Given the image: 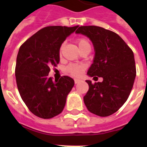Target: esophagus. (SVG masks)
I'll list each match as a JSON object with an SVG mask.
<instances>
[{"label":"esophagus","mask_w":147,"mask_h":147,"mask_svg":"<svg viewBox=\"0 0 147 147\" xmlns=\"http://www.w3.org/2000/svg\"><path fill=\"white\" fill-rule=\"evenodd\" d=\"M74 81H75V84H77V83H78L80 82V80H79V79H77V78L74 79Z\"/></svg>","instance_id":"1"}]
</instances>
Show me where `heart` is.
<instances>
[{
  "instance_id": "obj_1",
  "label": "heart",
  "mask_w": 147,
  "mask_h": 147,
  "mask_svg": "<svg viewBox=\"0 0 147 147\" xmlns=\"http://www.w3.org/2000/svg\"><path fill=\"white\" fill-rule=\"evenodd\" d=\"M76 42L78 44V47H79V49L82 50V49L85 48L87 47H90L89 42L88 41L87 39L83 37H79L76 40ZM64 43H62L59 47V55L62 54V49L64 48ZM66 71L68 73H69L70 75L73 76H79L82 75V73L83 72V71L85 70V65H78V64H69L68 66L66 67Z\"/></svg>"
}]
</instances>
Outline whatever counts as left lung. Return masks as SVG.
Listing matches in <instances>:
<instances>
[{
  "instance_id": "8db88e82",
  "label": "left lung",
  "mask_w": 147,
  "mask_h": 147,
  "mask_svg": "<svg viewBox=\"0 0 147 147\" xmlns=\"http://www.w3.org/2000/svg\"><path fill=\"white\" fill-rule=\"evenodd\" d=\"M76 33L87 36L94 45L95 55L88 75L103 78L102 82L86 81L85 106L98 116H110L123 106L132 90L137 74L134 53L120 36L103 27L82 26Z\"/></svg>"
}]
</instances>
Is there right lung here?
<instances>
[{"instance_id":"1","label":"right lung","mask_w":147,"mask_h":147,"mask_svg":"<svg viewBox=\"0 0 147 147\" xmlns=\"http://www.w3.org/2000/svg\"><path fill=\"white\" fill-rule=\"evenodd\" d=\"M78 26H49L33 34L20 47L15 76L19 93L34 115L49 119L63 111L74 80L62 76L53 82L50 66L59 62V47Z\"/></svg>"}]
</instances>
